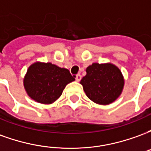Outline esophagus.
<instances>
[{
	"mask_svg": "<svg viewBox=\"0 0 151 151\" xmlns=\"http://www.w3.org/2000/svg\"><path fill=\"white\" fill-rule=\"evenodd\" d=\"M82 79V76H81V74H77L76 75V81H78V82H79L80 80Z\"/></svg>",
	"mask_w": 151,
	"mask_h": 151,
	"instance_id": "esophagus-1",
	"label": "esophagus"
}]
</instances>
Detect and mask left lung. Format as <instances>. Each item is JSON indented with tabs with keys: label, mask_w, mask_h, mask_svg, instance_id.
Masks as SVG:
<instances>
[{
	"label": "left lung",
	"mask_w": 151,
	"mask_h": 151,
	"mask_svg": "<svg viewBox=\"0 0 151 151\" xmlns=\"http://www.w3.org/2000/svg\"><path fill=\"white\" fill-rule=\"evenodd\" d=\"M86 95L96 104L107 105L121 94L124 78L120 69L112 64L94 63L87 67L81 80Z\"/></svg>",
	"instance_id": "8db88e82"
}]
</instances>
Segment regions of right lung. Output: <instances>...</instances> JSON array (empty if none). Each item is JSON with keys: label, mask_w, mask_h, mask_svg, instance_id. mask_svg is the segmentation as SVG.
Masks as SVG:
<instances>
[{"label": "right lung", "mask_w": 151, "mask_h": 151, "mask_svg": "<svg viewBox=\"0 0 151 151\" xmlns=\"http://www.w3.org/2000/svg\"><path fill=\"white\" fill-rule=\"evenodd\" d=\"M67 69L52 63H35L29 67L24 79L28 95L40 104H52L62 94L66 85L74 81Z\"/></svg>", "instance_id": "right-lung-1"}]
</instances>
